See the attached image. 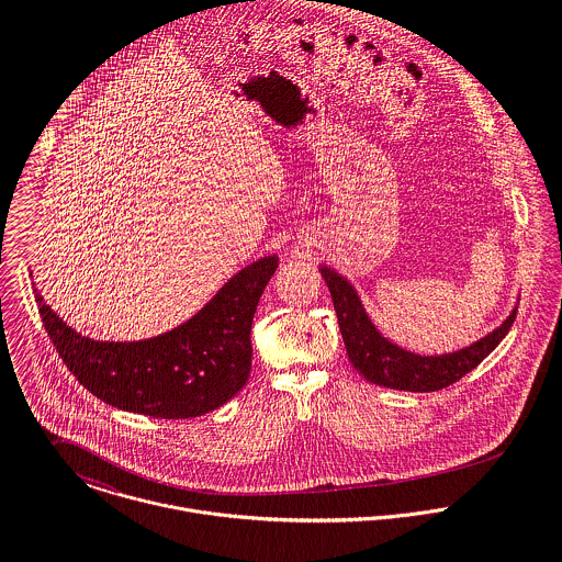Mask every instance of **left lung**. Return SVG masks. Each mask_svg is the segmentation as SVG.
<instances>
[{
  "instance_id": "left-lung-1",
  "label": "left lung",
  "mask_w": 562,
  "mask_h": 562,
  "mask_svg": "<svg viewBox=\"0 0 562 562\" xmlns=\"http://www.w3.org/2000/svg\"><path fill=\"white\" fill-rule=\"evenodd\" d=\"M352 368L370 383L401 392H437L472 372L484 357L506 337L517 307L510 316L472 346L448 355H415L392 344L379 333L366 314L357 290L333 268L321 266Z\"/></svg>"
}]
</instances>
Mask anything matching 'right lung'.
<instances>
[{
  "instance_id": "obj_1",
  "label": "right lung",
  "mask_w": 562,
  "mask_h": 562,
  "mask_svg": "<svg viewBox=\"0 0 562 562\" xmlns=\"http://www.w3.org/2000/svg\"><path fill=\"white\" fill-rule=\"evenodd\" d=\"M277 266V255L252 261L196 316L140 341L90 339L60 321L41 294L36 305L58 355L92 396L130 413L188 419L223 406L246 385L250 324Z\"/></svg>"
}]
</instances>
